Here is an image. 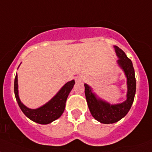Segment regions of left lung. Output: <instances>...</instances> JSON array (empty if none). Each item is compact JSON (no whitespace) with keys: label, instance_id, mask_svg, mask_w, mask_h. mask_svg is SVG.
<instances>
[{"label":"left lung","instance_id":"left-lung-1","mask_svg":"<svg viewBox=\"0 0 152 152\" xmlns=\"http://www.w3.org/2000/svg\"><path fill=\"white\" fill-rule=\"evenodd\" d=\"M117 61L120 67L124 70L127 78V99L125 102L117 105H110L106 102L98 99L91 91V88L85 84V93L88 106L94 118L102 124H114L126 116L129 112L134 99L136 92V79L132 61L126 56V53L115 46Z\"/></svg>","mask_w":152,"mask_h":152}]
</instances>
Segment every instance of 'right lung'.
<instances>
[{
	"label": "right lung",
	"mask_w": 152,
	"mask_h": 152,
	"mask_svg": "<svg viewBox=\"0 0 152 152\" xmlns=\"http://www.w3.org/2000/svg\"><path fill=\"white\" fill-rule=\"evenodd\" d=\"M75 81H69L65 84L62 87L60 91L56 94L54 97L44 106H41L36 110H31L26 106H25L21 102L18 97V76L16 75L15 78V84H14V91L15 95L16 100L19 106L20 109L22 110L23 113L28 118L32 120V121L38 123L40 124H48L56 120L63 114L65 109V104L67 101L70 91L73 88L75 85Z\"/></svg>",
	"instance_id": "right-lung-1"
}]
</instances>
